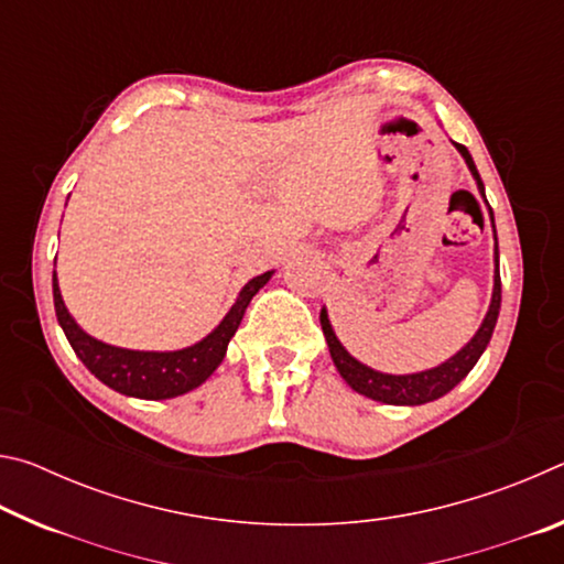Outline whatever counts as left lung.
<instances>
[{"instance_id": "left-lung-1", "label": "left lung", "mask_w": 564, "mask_h": 564, "mask_svg": "<svg viewBox=\"0 0 564 564\" xmlns=\"http://www.w3.org/2000/svg\"><path fill=\"white\" fill-rule=\"evenodd\" d=\"M455 149L460 151V156L465 159L467 169L477 184V191L485 198V186L482 178L477 174L475 161L470 156L463 144H455ZM488 204V198H485ZM490 212V221L495 228V218H492V208L488 206ZM498 236H495V285H492V301L490 308L485 313V318L477 328L475 336L465 343V346L455 352L453 358H447L441 366H435L431 370H420V373H408V376H390V373H380V370H373L368 366H362L360 360H356L350 352L343 348V343L336 338L333 333V326L328 321V311H321V328L323 336H326L330 358L336 362L340 378L356 390V393L366 395L370 400H378V403H388V405H423L431 403V400L443 398L445 393L460 383V380L470 373L473 366L477 362V358L482 356V350L488 348V343L492 338L495 323H498V313H500V301H502V285H500V261H498Z\"/></svg>"}]
</instances>
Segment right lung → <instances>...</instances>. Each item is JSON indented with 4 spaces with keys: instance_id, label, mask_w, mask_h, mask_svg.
<instances>
[{
    "instance_id": "add662e5",
    "label": "right lung",
    "mask_w": 564,
    "mask_h": 564,
    "mask_svg": "<svg viewBox=\"0 0 564 564\" xmlns=\"http://www.w3.org/2000/svg\"><path fill=\"white\" fill-rule=\"evenodd\" d=\"M271 275L273 271H265L248 281L241 293H238L231 311L224 316V321L218 323L204 340L181 350H129L91 338L87 330L79 328V323L72 318V313L66 311L59 281H56V271L52 279L54 311L66 340H69V346L76 352V358H79L104 386H109L121 395L141 400H166L198 388L218 366H221L228 340L234 338V333L241 326L248 303H251L253 295L271 281Z\"/></svg>"
}]
</instances>
